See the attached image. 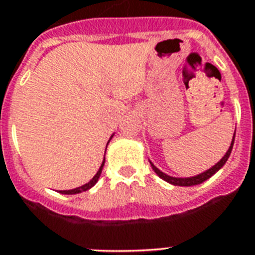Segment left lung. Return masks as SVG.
Here are the masks:
<instances>
[{
	"label": "left lung",
	"mask_w": 255,
	"mask_h": 255,
	"mask_svg": "<svg viewBox=\"0 0 255 255\" xmlns=\"http://www.w3.org/2000/svg\"><path fill=\"white\" fill-rule=\"evenodd\" d=\"M234 136H236V131H234V135H233V139H232V144H230L229 149L226 151V153L224 155V157H222L220 161H218L217 164H214L213 167L209 168L208 170H205V172H202V173L197 174V176H192V177H172V176H169V174H165L164 172H161V170L159 169L157 167H155L153 164L151 163V167L152 169L155 170V173L159 176L160 178H163L164 181L169 182V184H172V185H177V186H193V185H198V184H201V182L206 181L208 178H210L212 176H213L214 173H217L218 170L221 169L224 165H225V163L228 161V159H229L230 153H232V149H233V144H234Z\"/></svg>",
	"instance_id": "1"
}]
</instances>
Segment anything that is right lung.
Wrapping results in <instances>:
<instances>
[{
	"label": "right lung",
	"instance_id": "right-lung-1",
	"mask_svg": "<svg viewBox=\"0 0 255 255\" xmlns=\"http://www.w3.org/2000/svg\"><path fill=\"white\" fill-rule=\"evenodd\" d=\"M112 136H114V135H112ZM112 136L110 137V140L112 139ZM110 140H108V143H110ZM106 149H107V147H106ZM104 161H106V159H103V163H102V165H100L99 170L96 172L95 176H94V177H92L91 180L87 182V184H85V185H82V186H78V188H75V189L59 190V193H62V194H77V193H82V192H86V190H88V189H91L92 186L95 185L96 182H98V180H99L100 173H102V169H103V167H104Z\"/></svg>",
	"mask_w": 255,
	"mask_h": 255
}]
</instances>
